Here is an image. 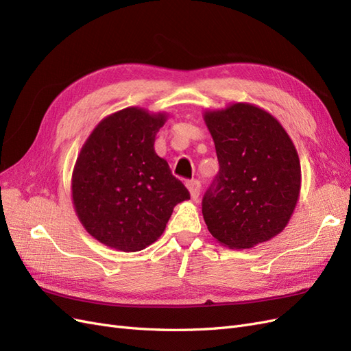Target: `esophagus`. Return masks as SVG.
Here are the masks:
<instances>
[{
	"label": "esophagus",
	"mask_w": 351,
	"mask_h": 351,
	"mask_svg": "<svg viewBox=\"0 0 351 351\" xmlns=\"http://www.w3.org/2000/svg\"><path fill=\"white\" fill-rule=\"evenodd\" d=\"M187 189L190 192V197H192L193 200H197L199 195H200V182H199V180H190V182L187 183Z\"/></svg>",
	"instance_id": "1"
}]
</instances>
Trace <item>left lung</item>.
<instances>
[{"instance_id":"8db88e82","label":"left lung","mask_w":351,"mask_h":351,"mask_svg":"<svg viewBox=\"0 0 351 351\" xmlns=\"http://www.w3.org/2000/svg\"><path fill=\"white\" fill-rule=\"evenodd\" d=\"M219 173L202 200L218 243L250 249L285 228L300 195V159L281 123L256 105L205 111Z\"/></svg>"}]
</instances>
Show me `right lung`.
I'll use <instances>...</instances> for the list:
<instances>
[{"mask_svg":"<svg viewBox=\"0 0 351 351\" xmlns=\"http://www.w3.org/2000/svg\"><path fill=\"white\" fill-rule=\"evenodd\" d=\"M167 117L120 110L101 120L82 146L71 176L73 205L82 226L105 246L143 250L161 237L174 206L190 199L154 147Z\"/></svg>","mask_w":351,"mask_h":351,"instance_id":"add662e5","label":"right lung"}]
</instances>
